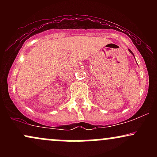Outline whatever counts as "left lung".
<instances>
[{"mask_svg": "<svg viewBox=\"0 0 157 157\" xmlns=\"http://www.w3.org/2000/svg\"><path fill=\"white\" fill-rule=\"evenodd\" d=\"M128 50H129V52H131V54H132V55H134V54H133V52H131L130 49H128Z\"/></svg>", "mask_w": 157, "mask_h": 157, "instance_id": "obj_1", "label": "left lung"}]
</instances>
